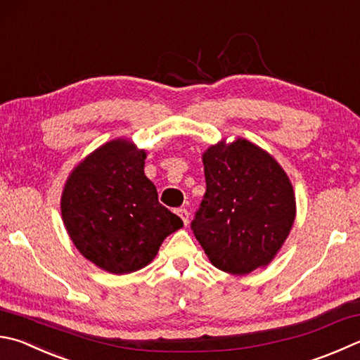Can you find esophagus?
Segmentation results:
<instances>
[{"mask_svg":"<svg viewBox=\"0 0 360 360\" xmlns=\"http://www.w3.org/2000/svg\"><path fill=\"white\" fill-rule=\"evenodd\" d=\"M177 214L181 218V221L185 222V226H188V222H189V213H188V210H186V208H179V210H177Z\"/></svg>","mask_w":360,"mask_h":360,"instance_id":"1","label":"esophagus"}]
</instances>
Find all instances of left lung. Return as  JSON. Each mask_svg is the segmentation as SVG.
Listing matches in <instances>:
<instances>
[{
	"label": "left lung",
	"mask_w": 360,
	"mask_h": 360,
	"mask_svg": "<svg viewBox=\"0 0 360 360\" xmlns=\"http://www.w3.org/2000/svg\"><path fill=\"white\" fill-rule=\"evenodd\" d=\"M207 191L191 229L210 262L230 274L266 266L296 216L293 186L269 153L243 138L203 153Z\"/></svg>",
	"instance_id": "obj_1"
}]
</instances>
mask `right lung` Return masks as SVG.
I'll return each mask as SVG.
<instances>
[{
    "label": "right lung",
    "mask_w": 360,
    "mask_h": 360,
    "mask_svg": "<svg viewBox=\"0 0 360 360\" xmlns=\"http://www.w3.org/2000/svg\"><path fill=\"white\" fill-rule=\"evenodd\" d=\"M146 157L130 141L114 139L81 161L64 186L60 212L70 240L108 273L147 266L166 236L183 226L158 202L144 174Z\"/></svg>",
    "instance_id": "obj_1"
}]
</instances>
